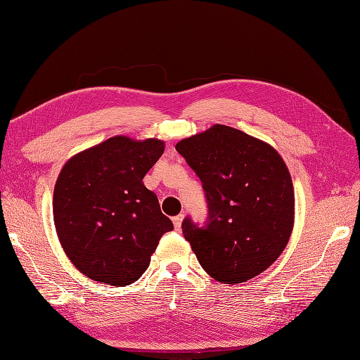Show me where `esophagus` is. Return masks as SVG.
I'll return each instance as SVG.
<instances>
[{
    "label": "esophagus",
    "instance_id": "34e87169",
    "mask_svg": "<svg viewBox=\"0 0 360 360\" xmlns=\"http://www.w3.org/2000/svg\"><path fill=\"white\" fill-rule=\"evenodd\" d=\"M181 222H183V214H177L172 217V224H174V226H176V230H180Z\"/></svg>",
    "mask_w": 360,
    "mask_h": 360
}]
</instances>
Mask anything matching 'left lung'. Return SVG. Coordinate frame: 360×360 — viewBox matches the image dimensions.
I'll list each match as a JSON object with an SVG mask.
<instances>
[{
    "label": "left lung",
    "instance_id": "8db88e82",
    "mask_svg": "<svg viewBox=\"0 0 360 360\" xmlns=\"http://www.w3.org/2000/svg\"><path fill=\"white\" fill-rule=\"evenodd\" d=\"M176 150L202 183L204 226L183 221L184 238L202 269L224 284H240L270 267L294 225V189L285 162L267 143L214 124Z\"/></svg>",
    "mask_w": 360,
    "mask_h": 360
}]
</instances>
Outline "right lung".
Instances as JSON below:
<instances>
[{
	"instance_id": "obj_1",
	"label": "right lung",
	"mask_w": 360,
	"mask_h": 360,
	"mask_svg": "<svg viewBox=\"0 0 360 360\" xmlns=\"http://www.w3.org/2000/svg\"><path fill=\"white\" fill-rule=\"evenodd\" d=\"M163 141L112 136L70 158L53 189V224L64 252L81 274L112 287L134 284L160 237L174 225L144 176Z\"/></svg>"
}]
</instances>
